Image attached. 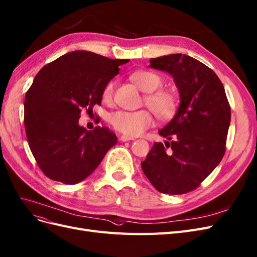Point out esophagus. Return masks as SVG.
I'll list each match as a JSON object with an SVG mask.
<instances>
[{
	"label": "esophagus",
	"mask_w": 257,
	"mask_h": 257,
	"mask_svg": "<svg viewBox=\"0 0 257 257\" xmlns=\"http://www.w3.org/2000/svg\"><path fill=\"white\" fill-rule=\"evenodd\" d=\"M119 140L120 141H123V143H125V141H130V140H134V138L132 137H128V136H125V135H121L119 137Z\"/></svg>",
	"instance_id": "1"
}]
</instances>
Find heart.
<instances>
[{
	"label": "heart",
	"instance_id": "1",
	"mask_svg": "<svg viewBox=\"0 0 257 257\" xmlns=\"http://www.w3.org/2000/svg\"><path fill=\"white\" fill-rule=\"evenodd\" d=\"M131 79L141 91L146 92L144 104L156 114L158 119L168 121L175 116L180 105L179 98L173 91L161 88L164 83L161 75L148 70H140L133 73ZM114 87V79H110L105 84L102 90L103 102L110 103L112 101ZM108 122L114 130L122 134L135 137L154 125V117L148 109L137 111L116 110L109 114Z\"/></svg>",
	"mask_w": 257,
	"mask_h": 257
}]
</instances>
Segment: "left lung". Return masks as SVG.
Returning <instances> with one entry per match:
<instances>
[{"instance_id": "8db88e82", "label": "left lung", "mask_w": 257, "mask_h": 257, "mask_svg": "<svg viewBox=\"0 0 257 257\" xmlns=\"http://www.w3.org/2000/svg\"><path fill=\"white\" fill-rule=\"evenodd\" d=\"M150 63V67L173 76L181 104L174 118L159 131L168 141L155 143L141 167L159 192L187 193L198 188L222 161L231 106L217 74L201 61L171 54Z\"/></svg>"}]
</instances>
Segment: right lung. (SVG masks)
<instances>
[{
  "instance_id": "add662e5",
  "label": "right lung",
  "mask_w": 257,
  "mask_h": 257,
  "mask_svg": "<svg viewBox=\"0 0 257 257\" xmlns=\"http://www.w3.org/2000/svg\"><path fill=\"white\" fill-rule=\"evenodd\" d=\"M128 59L87 51L67 53L44 66L25 94L24 126L31 151L44 175L64 184L85 180L117 136L107 126L87 131L79 113L101 105L105 84Z\"/></svg>"
}]
</instances>
